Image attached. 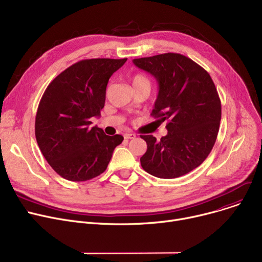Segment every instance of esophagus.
<instances>
[{
  "label": "esophagus",
  "mask_w": 262,
  "mask_h": 262,
  "mask_svg": "<svg viewBox=\"0 0 262 262\" xmlns=\"http://www.w3.org/2000/svg\"><path fill=\"white\" fill-rule=\"evenodd\" d=\"M124 138H125V139H134V138H136V135L126 133L125 135H124Z\"/></svg>",
  "instance_id": "obj_1"
}]
</instances>
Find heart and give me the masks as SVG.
<instances>
[{
  "mask_svg": "<svg viewBox=\"0 0 262 262\" xmlns=\"http://www.w3.org/2000/svg\"><path fill=\"white\" fill-rule=\"evenodd\" d=\"M139 82H148V79L145 75L143 74H135L133 76V84H139Z\"/></svg>",
  "mask_w": 262,
  "mask_h": 262,
  "instance_id": "1",
  "label": "heart"
}]
</instances>
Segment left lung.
<instances>
[{
	"label": "left lung",
	"mask_w": 262,
	"mask_h": 262,
	"mask_svg": "<svg viewBox=\"0 0 262 262\" xmlns=\"http://www.w3.org/2000/svg\"><path fill=\"white\" fill-rule=\"evenodd\" d=\"M133 61L157 79L159 92L150 116L168 122V134L159 141L152 135L140 136L147 144L141 166L159 178L183 176L202 164L215 143L222 110L214 82L204 68L178 53Z\"/></svg>",
	"instance_id": "obj_1"
}]
</instances>
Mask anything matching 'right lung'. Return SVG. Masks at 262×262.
<instances>
[{"instance_id":"obj_1","label":"right lung","mask_w":262,"mask_h":262,"mask_svg":"<svg viewBox=\"0 0 262 262\" xmlns=\"http://www.w3.org/2000/svg\"><path fill=\"white\" fill-rule=\"evenodd\" d=\"M127 58L77 61L55 77L40 100L35 135L41 153L64 180L85 182L102 174L123 136L90 127L101 116L108 80Z\"/></svg>"}]
</instances>
